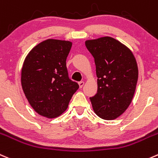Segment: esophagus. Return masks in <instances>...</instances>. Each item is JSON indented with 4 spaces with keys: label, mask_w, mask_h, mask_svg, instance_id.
Wrapping results in <instances>:
<instances>
[{
    "label": "esophagus",
    "mask_w": 158,
    "mask_h": 158,
    "mask_svg": "<svg viewBox=\"0 0 158 158\" xmlns=\"http://www.w3.org/2000/svg\"><path fill=\"white\" fill-rule=\"evenodd\" d=\"M79 88H82V86L84 85V82L83 81H81V82H79Z\"/></svg>",
    "instance_id": "obj_1"
}]
</instances>
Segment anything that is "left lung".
<instances>
[{"label":"left lung","mask_w":158,"mask_h":158,"mask_svg":"<svg viewBox=\"0 0 158 158\" xmlns=\"http://www.w3.org/2000/svg\"><path fill=\"white\" fill-rule=\"evenodd\" d=\"M94 58L97 76V93L90 97L99 117L115 120L132 102L138 79V67L128 47L111 37L85 41Z\"/></svg>","instance_id":"obj_1"}]
</instances>
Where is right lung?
<instances>
[{"instance_id":"obj_1","label":"right lung","mask_w":158,"mask_h":158,"mask_svg":"<svg viewBox=\"0 0 158 158\" xmlns=\"http://www.w3.org/2000/svg\"><path fill=\"white\" fill-rule=\"evenodd\" d=\"M73 43L47 39L34 47L21 69V86L31 106L45 117H58L68 108L79 85L69 79L66 59Z\"/></svg>"}]
</instances>
